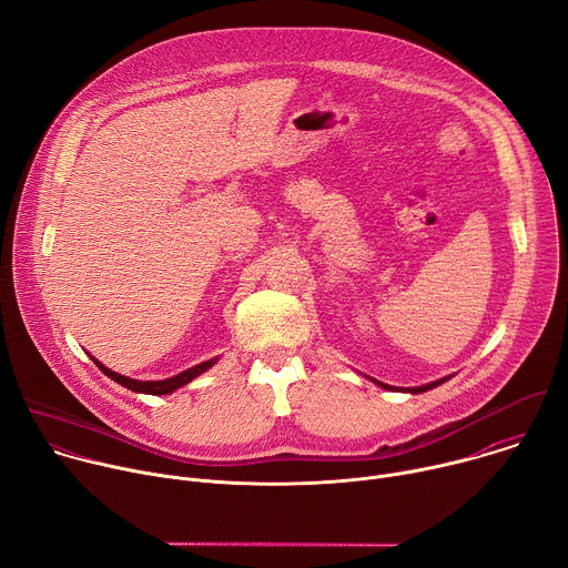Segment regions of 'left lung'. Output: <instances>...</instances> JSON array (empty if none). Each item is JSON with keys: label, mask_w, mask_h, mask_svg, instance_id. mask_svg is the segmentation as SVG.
I'll return each instance as SVG.
<instances>
[{"label": "left lung", "mask_w": 568, "mask_h": 568, "mask_svg": "<svg viewBox=\"0 0 568 568\" xmlns=\"http://www.w3.org/2000/svg\"><path fill=\"white\" fill-rule=\"evenodd\" d=\"M373 382H377V379H373ZM445 379H438V382H432V384H425V386H418V388H409L412 393H423V390H429V388H434V386H438V384H443ZM379 386H384V388H388V390H393V386H388V384H382V382H377Z\"/></svg>", "instance_id": "obj_1"}]
</instances>
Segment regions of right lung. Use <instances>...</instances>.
<instances>
[{"mask_svg":"<svg viewBox=\"0 0 568 568\" xmlns=\"http://www.w3.org/2000/svg\"><path fill=\"white\" fill-rule=\"evenodd\" d=\"M94 362H97V359H94ZM213 364H215V359H209V362H202V364H197V366H193V368H189V371H184V373H180V375H175V377H169V379L139 382V379H130V377H125V375H119V373L105 368L101 362H97V366H99L108 377H112L114 382H119L121 386H125V388H130V390H136V393H150V395H166V393H173L175 388L189 384L191 379H195L197 375H202L204 371H209Z\"/></svg>","mask_w":568,"mask_h":568,"instance_id":"right-lung-1","label":"right lung"}]
</instances>
